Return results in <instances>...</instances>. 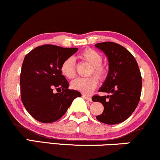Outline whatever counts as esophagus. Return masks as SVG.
Masks as SVG:
<instances>
[{
	"mask_svg": "<svg viewBox=\"0 0 160 160\" xmlns=\"http://www.w3.org/2000/svg\"><path fill=\"white\" fill-rule=\"evenodd\" d=\"M82 97H83V98L84 99H86V100H88V101H90V102H91V97H88V96H86V95H82Z\"/></svg>",
	"mask_w": 160,
	"mask_h": 160,
	"instance_id": "1",
	"label": "esophagus"
}]
</instances>
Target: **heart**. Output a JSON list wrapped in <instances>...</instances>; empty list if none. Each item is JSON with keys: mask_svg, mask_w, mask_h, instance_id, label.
Segmentation results:
<instances>
[{"mask_svg": "<svg viewBox=\"0 0 160 160\" xmlns=\"http://www.w3.org/2000/svg\"><path fill=\"white\" fill-rule=\"evenodd\" d=\"M82 61L89 63L91 68L88 75L94 74L99 79L102 80L106 76V69L102 63V57L100 53L92 48L84 50L78 55ZM76 61L72 57H69L62 62L61 72L63 76L71 79L76 76ZM98 81L95 76H91L86 78H76L71 82V88L73 90L79 91L84 94H90L97 88Z\"/></svg>", "mask_w": 160, "mask_h": 160, "instance_id": "heart-1", "label": "heart"}]
</instances>
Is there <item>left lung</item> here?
Listing matches in <instances>:
<instances>
[{
	"instance_id": "left-lung-1",
	"label": "left lung",
	"mask_w": 160,
	"mask_h": 160,
	"mask_svg": "<svg viewBox=\"0 0 160 160\" xmlns=\"http://www.w3.org/2000/svg\"><path fill=\"white\" fill-rule=\"evenodd\" d=\"M108 60V72L99 92L108 95H95L93 102H101L103 112L97 116L106 124H118L133 113L140 100L142 79L138 65L132 54L124 47L112 42L95 45Z\"/></svg>"
}]
</instances>
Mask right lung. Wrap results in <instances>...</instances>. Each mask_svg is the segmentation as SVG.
<instances>
[{"label":"right lung","mask_w":160,"mask_h":160,"mask_svg":"<svg viewBox=\"0 0 160 160\" xmlns=\"http://www.w3.org/2000/svg\"><path fill=\"white\" fill-rule=\"evenodd\" d=\"M77 51V48L43 45L24 57L20 75L21 98L28 113L37 121L45 123L58 121L73 99L82 96L69 89L68 82L61 72L62 62Z\"/></svg>","instance_id":"1"}]
</instances>
